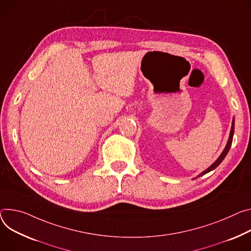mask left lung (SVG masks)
Instances as JSON below:
<instances>
[{"mask_svg":"<svg viewBox=\"0 0 251 251\" xmlns=\"http://www.w3.org/2000/svg\"><path fill=\"white\" fill-rule=\"evenodd\" d=\"M233 133H234V119H233V121H232V126H231V130H230V135H229V138H228V142H227V144H226V146H225V148H224V150H223V152L221 153V155L218 157V159L217 160L210 166V167H208L206 170L205 171H203L202 172V174H200L199 176H201V175H204V174H206V173H208V172H210L211 170H213V169H215L221 162H222V160L223 159L225 158V156L227 155V153H228V151H229V149H230V147H231V144H232V139H233Z\"/></svg>","mask_w":251,"mask_h":251,"instance_id":"obj_1","label":"left lung"}]
</instances>
